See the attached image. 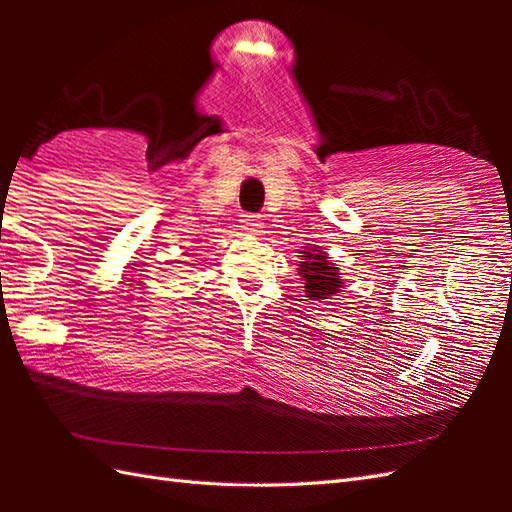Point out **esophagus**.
<instances>
[{
  "instance_id": "34e87169",
  "label": "esophagus",
  "mask_w": 512,
  "mask_h": 512,
  "mask_svg": "<svg viewBox=\"0 0 512 512\" xmlns=\"http://www.w3.org/2000/svg\"><path fill=\"white\" fill-rule=\"evenodd\" d=\"M239 222H242L246 231H259V228H262V217L255 215V213H244L242 220H239Z\"/></svg>"
}]
</instances>
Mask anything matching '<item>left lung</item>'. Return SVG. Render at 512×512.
Returning a JSON list of instances; mask_svg holds the SVG:
<instances>
[{"instance_id":"left-lung-1","label":"left lung","mask_w":512,"mask_h":512,"mask_svg":"<svg viewBox=\"0 0 512 512\" xmlns=\"http://www.w3.org/2000/svg\"><path fill=\"white\" fill-rule=\"evenodd\" d=\"M299 275L303 277V288H306L308 297L319 301V299H330L332 295L341 290L343 281L339 279V273H336V266L328 262L325 253H303Z\"/></svg>"}]
</instances>
